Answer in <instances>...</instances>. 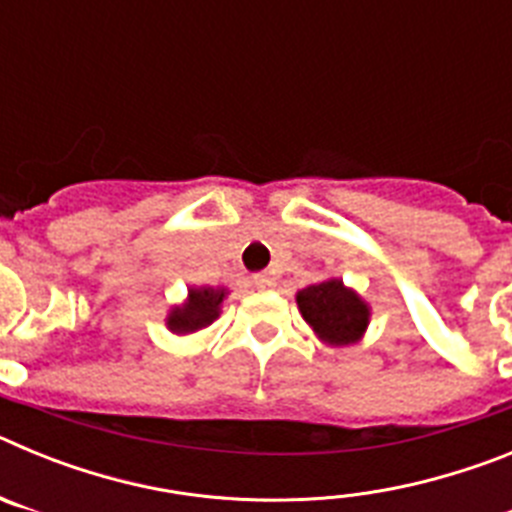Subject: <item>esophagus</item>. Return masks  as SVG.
Instances as JSON below:
<instances>
[{
	"mask_svg": "<svg viewBox=\"0 0 512 512\" xmlns=\"http://www.w3.org/2000/svg\"><path fill=\"white\" fill-rule=\"evenodd\" d=\"M253 284H256V289H271L274 287V279L269 274H253Z\"/></svg>",
	"mask_w": 512,
	"mask_h": 512,
	"instance_id": "obj_1",
	"label": "esophagus"
}]
</instances>
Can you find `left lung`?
I'll use <instances>...</instances> for the list:
<instances>
[{
	"instance_id": "left-lung-1",
	"label": "left lung",
	"mask_w": 512,
	"mask_h": 512,
	"mask_svg": "<svg viewBox=\"0 0 512 512\" xmlns=\"http://www.w3.org/2000/svg\"><path fill=\"white\" fill-rule=\"evenodd\" d=\"M297 307L325 346H354L364 338L372 307L343 279L330 277L297 292Z\"/></svg>"
}]
</instances>
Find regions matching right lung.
Returning a JSON list of instances; mask_svg holds the SVG:
<instances>
[{
	"mask_svg": "<svg viewBox=\"0 0 512 512\" xmlns=\"http://www.w3.org/2000/svg\"><path fill=\"white\" fill-rule=\"evenodd\" d=\"M228 287H189L187 300L174 305L166 315V328L174 336H192L220 318Z\"/></svg>",
	"mask_w": 512,
	"mask_h": 512,
	"instance_id": "1",
	"label": "right lung"
}]
</instances>
